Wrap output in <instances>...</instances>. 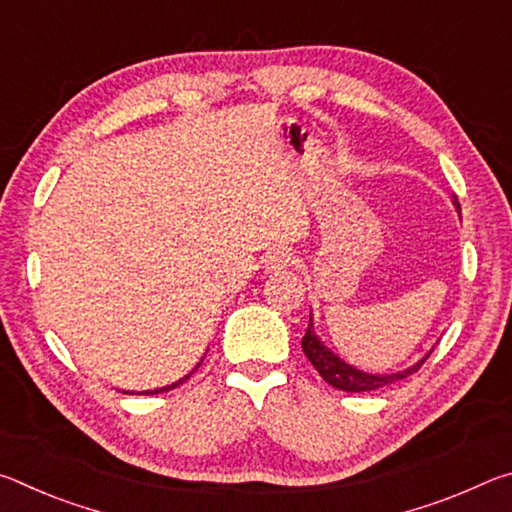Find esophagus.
<instances>
[{"label":"esophagus","instance_id":"obj_1","mask_svg":"<svg viewBox=\"0 0 512 512\" xmlns=\"http://www.w3.org/2000/svg\"><path fill=\"white\" fill-rule=\"evenodd\" d=\"M291 264H293V255L289 250H273V253H268L264 259V268L268 273H282L287 271Z\"/></svg>","mask_w":512,"mask_h":512}]
</instances>
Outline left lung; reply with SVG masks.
I'll list each match as a JSON object with an SVG mask.
<instances>
[{
    "mask_svg": "<svg viewBox=\"0 0 512 512\" xmlns=\"http://www.w3.org/2000/svg\"><path fill=\"white\" fill-rule=\"evenodd\" d=\"M454 205L456 210L461 212V205L454 198ZM302 352L307 354V359L311 361V366L318 370V375L323 377L329 386L339 388V391L345 393H368V391H377V388H386V386H393L395 381H402L413 372H418L420 366L424 361L429 359V354H424V357L413 363L411 368L400 370V372H391V375H370V372H363L357 370L350 363H345L343 359L336 357L332 350H327L323 341L318 339V334L314 332V320L309 316V327L305 336H302Z\"/></svg>",
    "mask_w": 512,
    "mask_h": 512,
    "instance_id": "left-lung-1",
    "label": "left lung"
}]
</instances>
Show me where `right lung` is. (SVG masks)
Segmentation results:
<instances>
[{
	"label": "right lung",
	"instance_id": "obj_1",
	"mask_svg": "<svg viewBox=\"0 0 512 512\" xmlns=\"http://www.w3.org/2000/svg\"><path fill=\"white\" fill-rule=\"evenodd\" d=\"M201 363H203V359L196 363V368H198V366H201ZM196 368H194V370H196ZM194 370H192V372H194ZM192 372H189V375H185L183 379H178V381H176V384H171V386H164V388H155V391H144V393H140V395H158V393H164V391H171V388H176V386H180V384H183V381H187L189 377H192ZM124 393H128V391H124ZM131 395H133V391H131Z\"/></svg>",
	"mask_w": 512,
	"mask_h": 512
}]
</instances>
